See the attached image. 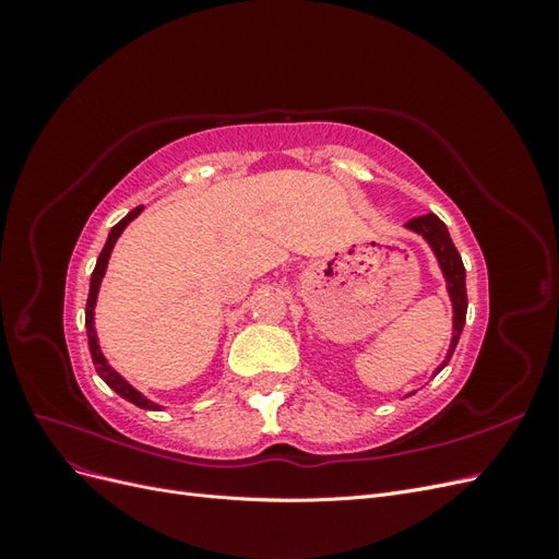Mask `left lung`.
I'll use <instances>...</instances> for the list:
<instances>
[{"label": "left lung", "mask_w": 559, "mask_h": 559, "mask_svg": "<svg viewBox=\"0 0 559 559\" xmlns=\"http://www.w3.org/2000/svg\"><path fill=\"white\" fill-rule=\"evenodd\" d=\"M405 228L421 235V238H425L427 245L431 247L438 265H441V273L445 277L448 294H450V300H452V341H450V347H448V354H445L443 364L433 370V376H438L448 366V361L452 359V352H454L456 343H460V335L464 331L466 308H468V300H466V270H464L460 251H456V247L452 245L448 226L436 214L415 216V218H411L408 224H405Z\"/></svg>", "instance_id": "left-lung-1"}]
</instances>
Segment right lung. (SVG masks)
I'll use <instances>...</instances> for the list:
<instances>
[{
  "label": "right lung",
  "instance_id": "right-lung-1",
  "mask_svg": "<svg viewBox=\"0 0 559 559\" xmlns=\"http://www.w3.org/2000/svg\"><path fill=\"white\" fill-rule=\"evenodd\" d=\"M142 205L134 207L132 212H128L121 222H118L111 230H109V238L103 247V251H99V259L95 263V270L91 275V292H88V300H86V333H88V347H91V357H93V364H95V370L97 376L103 378L114 392L118 396H123L126 401L134 403L138 408H144V411H160L163 405L154 403L151 399H146L142 392H138L121 373H116V370L109 366V361L105 359L103 349H99V343H97V333H95V302H97V292H99V284H103V277L107 273V263H109V257H111V249L116 245V240L121 238V233L126 230V226L132 222V218H138L142 214Z\"/></svg>",
  "mask_w": 559,
  "mask_h": 559
}]
</instances>
